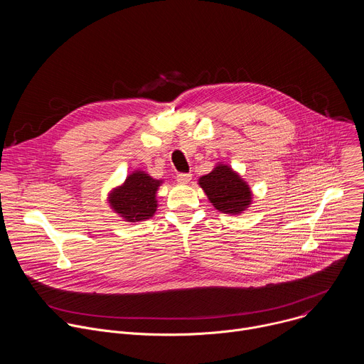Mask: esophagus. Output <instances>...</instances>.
Wrapping results in <instances>:
<instances>
[{
  "label": "esophagus",
  "mask_w": 364,
  "mask_h": 364,
  "mask_svg": "<svg viewBox=\"0 0 364 364\" xmlns=\"http://www.w3.org/2000/svg\"><path fill=\"white\" fill-rule=\"evenodd\" d=\"M190 180H191V174L190 173H181V174L177 176V181L180 184H187V183H190Z\"/></svg>",
  "instance_id": "esophagus-1"
}]
</instances>
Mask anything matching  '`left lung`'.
Wrapping results in <instances>:
<instances>
[{
    "instance_id": "1",
    "label": "left lung",
    "mask_w": 364,
    "mask_h": 364,
    "mask_svg": "<svg viewBox=\"0 0 364 364\" xmlns=\"http://www.w3.org/2000/svg\"><path fill=\"white\" fill-rule=\"evenodd\" d=\"M198 186L222 213L240 215L252 204L249 184L228 164H218L209 174L200 177Z\"/></svg>"
}]
</instances>
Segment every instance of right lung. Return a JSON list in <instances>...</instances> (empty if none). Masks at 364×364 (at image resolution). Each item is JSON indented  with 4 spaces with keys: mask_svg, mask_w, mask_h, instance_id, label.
<instances>
[{
    "mask_svg": "<svg viewBox=\"0 0 364 364\" xmlns=\"http://www.w3.org/2000/svg\"><path fill=\"white\" fill-rule=\"evenodd\" d=\"M163 180H155L141 170L132 171L127 180L108 194L111 209L125 222H144L157 212V191Z\"/></svg>",
    "mask_w": 364,
    "mask_h": 364,
    "instance_id": "1",
    "label": "right lung"
}]
</instances>
